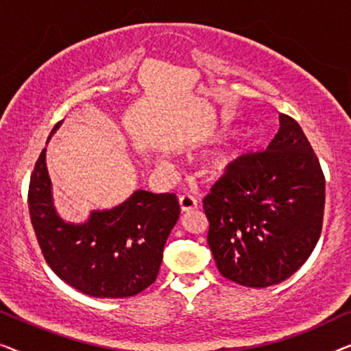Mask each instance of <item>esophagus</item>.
Wrapping results in <instances>:
<instances>
[{
  "mask_svg": "<svg viewBox=\"0 0 351 351\" xmlns=\"http://www.w3.org/2000/svg\"><path fill=\"white\" fill-rule=\"evenodd\" d=\"M179 204H180L182 213H189V210H193L198 208V201H196L195 196L191 195H182L179 198Z\"/></svg>",
  "mask_w": 351,
  "mask_h": 351,
  "instance_id": "1",
  "label": "esophagus"
}]
</instances>
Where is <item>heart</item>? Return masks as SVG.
Listing matches in <instances>:
<instances>
[{
	"mask_svg": "<svg viewBox=\"0 0 351 351\" xmlns=\"http://www.w3.org/2000/svg\"><path fill=\"white\" fill-rule=\"evenodd\" d=\"M243 141H247V137H243Z\"/></svg>",
	"mask_w": 351,
	"mask_h": 351,
	"instance_id": "b5f03b06",
	"label": "heart"
}]
</instances>
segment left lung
<instances>
[{"label":"left lung","instance_id":"8db88e82","mask_svg":"<svg viewBox=\"0 0 351 351\" xmlns=\"http://www.w3.org/2000/svg\"><path fill=\"white\" fill-rule=\"evenodd\" d=\"M324 199L318 156L299 123L280 114L267 150L233 161L203 199L220 275L247 287L287 280L318 243Z\"/></svg>","mask_w":351,"mask_h":351}]
</instances>
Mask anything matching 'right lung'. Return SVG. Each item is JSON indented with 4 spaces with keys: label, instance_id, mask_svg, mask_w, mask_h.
<instances>
[{
    "label": "right lung",
    "instance_id": "add662e5",
    "mask_svg": "<svg viewBox=\"0 0 351 351\" xmlns=\"http://www.w3.org/2000/svg\"><path fill=\"white\" fill-rule=\"evenodd\" d=\"M28 210L43 256L62 281L86 295L124 299L155 282L180 206L174 193L136 190L83 223L65 222L54 208L45 148L30 177Z\"/></svg>",
    "mask_w": 351,
    "mask_h": 351
}]
</instances>
